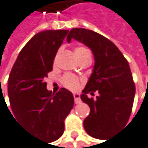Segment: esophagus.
Masks as SVG:
<instances>
[{"label":"esophagus","instance_id":"34e87169","mask_svg":"<svg viewBox=\"0 0 148 148\" xmlns=\"http://www.w3.org/2000/svg\"><path fill=\"white\" fill-rule=\"evenodd\" d=\"M73 96H74V100H75V103L76 104H78L81 102L80 96H79V94H78V93H73Z\"/></svg>","mask_w":148,"mask_h":148}]
</instances>
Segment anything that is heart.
Listing matches in <instances>:
<instances>
[{
  "label": "heart",
  "instance_id": "obj_1",
  "mask_svg": "<svg viewBox=\"0 0 148 148\" xmlns=\"http://www.w3.org/2000/svg\"><path fill=\"white\" fill-rule=\"evenodd\" d=\"M86 52H88V51L84 47H76L74 49V53H75V55L77 56V58L80 57ZM78 83H79V81H78L77 77L73 75H71V74L65 75L62 78V84L70 89L77 88L78 86Z\"/></svg>",
  "mask_w": 148,
  "mask_h": 148
}]
</instances>
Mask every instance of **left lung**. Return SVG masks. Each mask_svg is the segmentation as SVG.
Returning a JSON list of instances; mask_svg holds the SVG:
<instances>
[{
	"label": "left lung",
	"mask_w": 148,
	"mask_h": 148,
	"mask_svg": "<svg viewBox=\"0 0 148 148\" xmlns=\"http://www.w3.org/2000/svg\"><path fill=\"white\" fill-rule=\"evenodd\" d=\"M71 39L89 47L94 54L93 71L80 98L90 107L89 115L84 120L85 130L103 140L125 126L130 119L136 92L130 68L117 46L95 31L72 28L68 43ZM96 90L99 95L95 100L87 96Z\"/></svg>",
	"instance_id": "left-lung-1"
}]
</instances>
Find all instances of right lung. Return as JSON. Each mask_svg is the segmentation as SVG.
I'll return each mask as SVG.
<instances>
[{
  "label": "right lung",
  "mask_w": 148,
  "mask_h": 148,
  "mask_svg": "<svg viewBox=\"0 0 148 148\" xmlns=\"http://www.w3.org/2000/svg\"><path fill=\"white\" fill-rule=\"evenodd\" d=\"M68 32L45 30L35 35L20 51L9 77L8 95L14 119L48 143L61 138L64 120L74 105L71 91L61 88L53 94L44 81L53 71L54 57Z\"/></svg>",
  "instance_id": "1"
}]
</instances>
